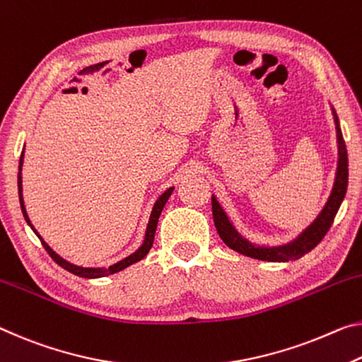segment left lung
<instances>
[{
	"label": "left lung",
	"mask_w": 362,
	"mask_h": 362,
	"mask_svg": "<svg viewBox=\"0 0 362 362\" xmlns=\"http://www.w3.org/2000/svg\"><path fill=\"white\" fill-rule=\"evenodd\" d=\"M332 114H334V122L337 130V145H338V160H337V172H335V180L334 187H332L330 197L327 199L322 211L319 212V216L309 223V226L301 233L296 235V238L290 240V242L282 245H257L250 242L248 238L243 237L240 233L232 221L228 219L227 212L223 211L221 203L217 202V198L212 194V217H214V226L216 230L222 238V242L226 243L228 248L237 251L240 255H245L248 257H255L259 261L267 262H288L300 259L301 256L309 253L313 248H315L320 243V240L325 237V233L329 232V228L334 222L338 209L343 199H345L346 188H348V153L346 145L343 140L341 129H340V120L335 112L334 106H332Z\"/></svg>",
	"instance_id": "left-lung-1"
}]
</instances>
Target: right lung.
Returning <instances> with one entry per match:
<instances>
[{
    "label": "right lung",
    "mask_w": 362,
    "mask_h": 362,
    "mask_svg": "<svg viewBox=\"0 0 362 362\" xmlns=\"http://www.w3.org/2000/svg\"><path fill=\"white\" fill-rule=\"evenodd\" d=\"M22 164H24V151L21 154V160H19V174H17V188H19V202H21V209H22V214H24V219L25 222L30 226V228L33 232H35L37 237L40 238V242H42L43 248L48 251V255L53 257L56 261V264H59L62 269H66L74 275H78V277H83V279H98V277H106V275H111V274H116L119 271H124L125 267L132 266V264L141 261L143 257L148 255V251L151 250L153 242H154V233H156V227H158V221H159V216L160 212L164 209V204L168 203L169 197L174 192V187H170L165 190L160 197L156 199V203L153 206V211L150 214V221H148V226H146V232H145V240H143V243L139 250L135 251V253H132L130 256L124 257V259H120L119 262L112 264V266L109 267H82V266H76V264L66 261L64 257H61L59 255L56 253V251L51 250V246L45 242V240L40 237V233L35 230V227L32 226L30 219H28L27 216V211H25V204H24V198H22Z\"/></svg>",
    "instance_id": "1"
}]
</instances>
